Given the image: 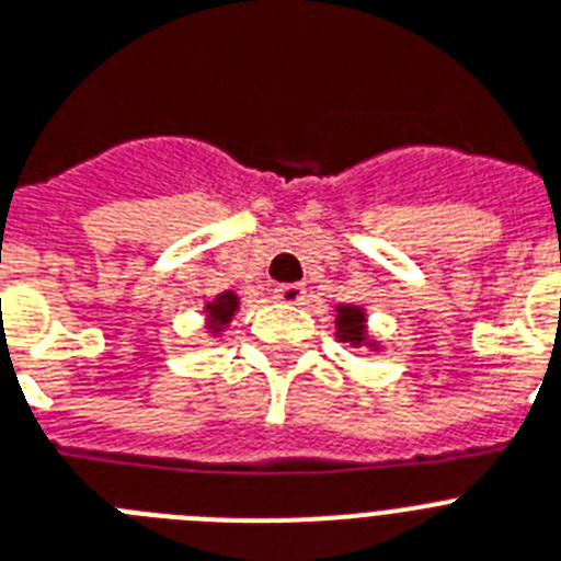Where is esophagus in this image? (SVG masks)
<instances>
[{
    "mask_svg": "<svg viewBox=\"0 0 561 561\" xmlns=\"http://www.w3.org/2000/svg\"><path fill=\"white\" fill-rule=\"evenodd\" d=\"M273 294H276V299H282V302L299 305L305 299V285H299V282H288V285H276V288H273Z\"/></svg>",
    "mask_w": 561,
    "mask_h": 561,
    "instance_id": "esophagus-1",
    "label": "esophagus"
}]
</instances>
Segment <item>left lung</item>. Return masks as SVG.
Segmentation results:
<instances>
[{
  "mask_svg": "<svg viewBox=\"0 0 561 561\" xmlns=\"http://www.w3.org/2000/svg\"><path fill=\"white\" fill-rule=\"evenodd\" d=\"M336 328L342 342H351V345L365 342V313H362L359 308H347V305H342L336 313Z\"/></svg>",
  "mask_w": 561,
  "mask_h": 561,
  "instance_id": "obj_1",
  "label": "left lung"
}]
</instances>
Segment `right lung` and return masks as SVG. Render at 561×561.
Segmentation results:
<instances>
[{
  "label": "right lung",
  "instance_id": "obj_1",
  "mask_svg": "<svg viewBox=\"0 0 561 561\" xmlns=\"http://www.w3.org/2000/svg\"><path fill=\"white\" fill-rule=\"evenodd\" d=\"M237 296L230 294H219L216 296V302L208 305V319L214 322V331H219L222 324L230 322V317H233V310H237Z\"/></svg>",
  "mask_w": 561,
  "mask_h": 561
}]
</instances>
